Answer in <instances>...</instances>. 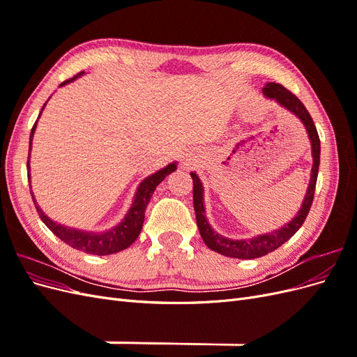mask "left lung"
<instances>
[{"label": "left lung", "instance_id": "8db88e82", "mask_svg": "<svg viewBox=\"0 0 357 357\" xmlns=\"http://www.w3.org/2000/svg\"><path fill=\"white\" fill-rule=\"evenodd\" d=\"M264 95L269 100H274L277 104H280L283 109L289 110L291 114H295L302 125L305 126L307 134L311 143V155H312V168H311V177L308 183V189L302 201L301 208L295 214V218L290 222H287L284 226L280 229L261 234L252 236V238L245 240H232L228 236H223L219 232H215L211 225L207 220V215H205L204 208V186L197 176V172H190V177L193 180V208H195L197 214V225L199 234L202 236L204 243L207 244L208 248L213 252H218L223 256L235 257V259H256L265 256L268 253L274 252L282 244H284L287 240L296 234V231L301 228L302 223H304L307 214L311 208L312 198H314V190H316V181L319 174V165H320V138L317 134V129L314 126V122L307 112L305 105L302 104L296 96L289 92L286 88L278 83H266L262 88Z\"/></svg>", "mask_w": 357, "mask_h": 357}]
</instances>
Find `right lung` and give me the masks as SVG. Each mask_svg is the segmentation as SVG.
Listing matches in <instances>:
<instances>
[{
	"label": "right lung",
	"instance_id": "add662e5",
	"mask_svg": "<svg viewBox=\"0 0 357 357\" xmlns=\"http://www.w3.org/2000/svg\"><path fill=\"white\" fill-rule=\"evenodd\" d=\"M84 73H79L77 75H74L73 79L66 80L63 83H61L59 86H66L71 82H74L75 79H79L80 75H83ZM47 104V102H46ZM46 104L43 105L41 112L45 110ZM41 112L38 114V119L41 116ZM37 119V122H38ZM37 122L34 123L31 129V135H29V156H28V180L31 183V167H29V158H31V147H32V138H34V132L37 128ZM177 169V162H171L167 167H164L162 169L153 172L152 176L146 177L142 183H139L137 192L134 195V201L129 207L128 213L125 214V218L122 219L121 223H117L116 226H113L112 229L104 231V232H92V231H82V229H75L71 228V226H66L53 222L50 218L45 214L40 208V205L37 204L34 193L31 192L32 195V201H34V205L37 208V213L40 215V219L43 220L47 228L55 234L61 241H63L66 244H68L70 247L75 248V250H80L84 253L89 255H98V256H105V255H113L117 252H122L125 248H128L131 245L137 238L139 232L143 229V223H144V211L147 208V204L150 202V198H152L153 192L156 189V186L159 183L164 181V178L174 172Z\"/></svg>",
	"mask_w": 357,
	"mask_h": 357
}]
</instances>
